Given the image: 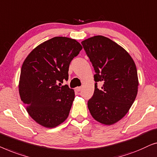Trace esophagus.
Instances as JSON below:
<instances>
[{
  "mask_svg": "<svg viewBox=\"0 0 157 157\" xmlns=\"http://www.w3.org/2000/svg\"><path fill=\"white\" fill-rule=\"evenodd\" d=\"M81 90H82V87H77L75 88V90H76V91H78V92L80 91Z\"/></svg>",
  "mask_w": 157,
  "mask_h": 157,
  "instance_id": "1",
  "label": "esophagus"
}]
</instances>
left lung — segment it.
Here are the masks:
<instances>
[{
	"instance_id": "1",
	"label": "left lung",
	"mask_w": 157,
	"mask_h": 157,
	"mask_svg": "<svg viewBox=\"0 0 157 157\" xmlns=\"http://www.w3.org/2000/svg\"><path fill=\"white\" fill-rule=\"evenodd\" d=\"M81 43L95 72L88 109L98 122L113 124L125 116L137 94L135 63L123 48L106 37L97 35ZM98 81L103 83L101 89L97 88Z\"/></svg>"
}]
</instances>
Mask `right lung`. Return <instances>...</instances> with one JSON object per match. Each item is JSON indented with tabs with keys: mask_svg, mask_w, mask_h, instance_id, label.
<instances>
[{
	"mask_svg": "<svg viewBox=\"0 0 157 157\" xmlns=\"http://www.w3.org/2000/svg\"><path fill=\"white\" fill-rule=\"evenodd\" d=\"M82 47L75 40L55 37L36 47L22 65L19 82L21 100L35 122L48 128L63 123L69 115L74 90L67 85L70 64Z\"/></svg>",
	"mask_w": 157,
	"mask_h": 157,
	"instance_id": "1",
	"label": "right lung"
}]
</instances>
